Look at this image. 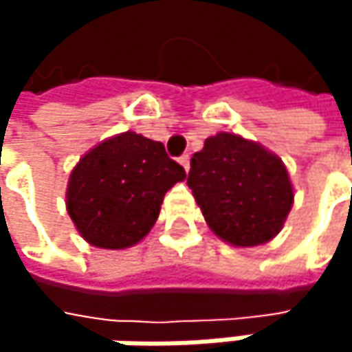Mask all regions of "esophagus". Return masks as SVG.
I'll list each match as a JSON object with an SVG mask.
<instances>
[{
  "label": "esophagus",
  "instance_id": "34e87169",
  "mask_svg": "<svg viewBox=\"0 0 352 352\" xmlns=\"http://www.w3.org/2000/svg\"><path fill=\"white\" fill-rule=\"evenodd\" d=\"M179 163H181V167H183L185 171H189V155H183V157L179 159Z\"/></svg>",
  "mask_w": 352,
  "mask_h": 352
}]
</instances>
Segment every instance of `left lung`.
<instances>
[{
  "label": "left lung",
  "mask_w": 352,
  "mask_h": 352,
  "mask_svg": "<svg viewBox=\"0 0 352 352\" xmlns=\"http://www.w3.org/2000/svg\"><path fill=\"white\" fill-rule=\"evenodd\" d=\"M187 185L216 236L256 246L279 234L294 206L283 161L239 134L218 132L193 155Z\"/></svg>",
  "instance_id": "1"
}]
</instances>
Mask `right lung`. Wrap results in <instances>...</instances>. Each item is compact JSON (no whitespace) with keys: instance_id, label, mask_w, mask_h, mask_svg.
Wrapping results in <instances>:
<instances>
[{"instance_id":"1","label":"right lung","mask_w":352,"mask_h":352,"mask_svg":"<svg viewBox=\"0 0 352 352\" xmlns=\"http://www.w3.org/2000/svg\"><path fill=\"white\" fill-rule=\"evenodd\" d=\"M185 179L163 142L122 132L85 153L71 171L67 212L98 248H128L155 226L165 193Z\"/></svg>"}]
</instances>
